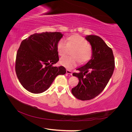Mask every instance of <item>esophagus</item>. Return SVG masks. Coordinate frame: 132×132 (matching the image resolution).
I'll return each instance as SVG.
<instances>
[{"label":"esophagus","mask_w":132,"mask_h":132,"mask_svg":"<svg viewBox=\"0 0 132 132\" xmlns=\"http://www.w3.org/2000/svg\"><path fill=\"white\" fill-rule=\"evenodd\" d=\"M66 73H67V74H68L71 75H72V74H73V72H72V71H70V70H68V69H67V70H66Z\"/></svg>","instance_id":"1"}]
</instances>
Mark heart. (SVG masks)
I'll return each mask as SVG.
<instances>
[{
    "label": "heart",
    "instance_id": "b5f03b06",
    "mask_svg": "<svg viewBox=\"0 0 132 132\" xmlns=\"http://www.w3.org/2000/svg\"><path fill=\"white\" fill-rule=\"evenodd\" d=\"M59 55L63 56L68 53L69 49H74L71 55L73 57H63L60 59V64L66 68L71 69L78 65L80 62L85 64L91 59L93 52L86 39L79 35H74L68 38L60 39L57 44Z\"/></svg>",
    "mask_w": 132,
    "mask_h": 132
}]
</instances>
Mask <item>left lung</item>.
I'll return each instance as SVG.
<instances>
[{
  "label": "left lung",
  "mask_w": 132,
  "mask_h": 132,
  "mask_svg": "<svg viewBox=\"0 0 132 132\" xmlns=\"http://www.w3.org/2000/svg\"><path fill=\"white\" fill-rule=\"evenodd\" d=\"M91 46V59L86 64L77 70L73 76L79 79L77 86L71 89L74 96L81 100H89L97 96L103 90L113 74L114 58L113 51L98 36L85 37Z\"/></svg>",
  "instance_id": "obj_1"
}]
</instances>
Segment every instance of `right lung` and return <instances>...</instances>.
I'll return each instance as SVG.
<instances>
[{
	"label": "right lung",
	"instance_id": "add662e5",
	"mask_svg": "<svg viewBox=\"0 0 132 132\" xmlns=\"http://www.w3.org/2000/svg\"><path fill=\"white\" fill-rule=\"evenodd\" d=\"M63 35L59 32L36 33L23 40L16 58L15 71L20 82L30 93L40 94L49 88L64 67H53L59 61L57 44Z\"/></svg>",
	"mask_w": 132,
	"mask_h": 132
}]
</instances>
